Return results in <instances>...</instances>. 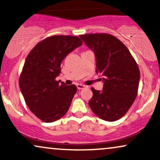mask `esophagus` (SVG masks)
<instances>
[{
	"label": "esophagus",
	"mask_w": 160,
	"mask_h": 160,
	"mask_svg": "<svg viewBox=\"0 0 160 160\" xmlns=\"http://www.w3.org/2000/svg\"><path fill=\"white\" fill-rule=\"evenodd\" d=\"M76 86H77V88H78V90L83 89V88H85V85H84V84H77Z\"/></svg>",
	"instance_id": "34e87169"
}]
</instances>
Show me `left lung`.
<instances>
[{
	"instance_id": "obj_1",
	"label": "left lung",
	"mask_w": 160,
	"mask_h": 160,
	"mask_svg": "<svg viewBox=\"0 0 160 160\" xmlns=\"http://www.w3.org/2000/svg\"><path fill=\"white\" fill-rule=\"evenodd\" d=\"M96 55V72L104 78L102 91L92 88L89 106L95 114L106 121L125 115L137 97L140 71L128 48L108 33L79 36Z\"/></svg>"
}]
</instances>
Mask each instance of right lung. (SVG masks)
I'll return each instance as SVG.
<instances>
[{
    "mask_svg": "<svg viewBox=\"0 0 160 160\" xmlns=\"http://www.w3.org/2000/svg\"><path fill=\"white\" fill-rule=\"evenodd\" d=\"M82 45L76 36L55 35L37 43L26 58L19 88L29 109L39 119L52 123L67 113L77 88L60 84L61 62Z\"/></svg>",
    "mask_w": 160,
    "mask_h": 160,
    "instance_id": "obj_1",
    "label": "right lung"
}]
</instances>
